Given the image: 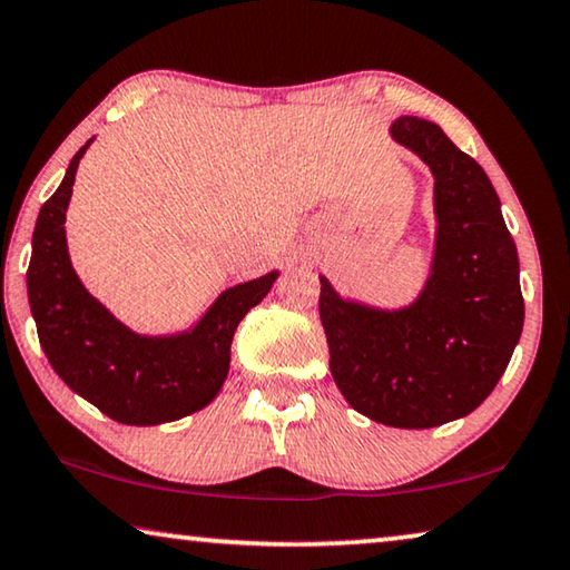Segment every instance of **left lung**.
I'll return each mask as SVG.
<instances>
[{
    "instance_id": "left-lung-1",
    "label": "left lung",
    "mask_w": 570,
    "mask_h": 570,
    "mask_svg": "<svg viewBox=\"0 0 570 570\" xmlns=\"http://www.w3.org/2000/svg\"><path fill=\"white\" fill-rule=\"evenodd\" d=\"M393 139L436 177V258L421 299L403 312L342 302L320 278V317L340 393L367 419L431 429L472 413L518 345L525 302L500 197L476 161L436 124L401 116Z\"/></svg>"
}]
</instances>
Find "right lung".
I'll list each match as a JSON object with an SVG mask.
<instances>
[{"mask_svg":"<svg viewBox=\"0 0 570 570\" xmlns=\"http://www.w3.org/2000/svg\"><path fill=\"white\" fill-rule=\"evenodd\" d=\"M80 147L60 187L40 207L27 268V296L40 345L70 391L108 419L155 426L200 411L228 375L240 320L271 292L276 271L220 294L193 332L139 337L116 322L78 282L66 246V207L73 193Z\"/></svg>","mask_w":570,"mask_h":570,"instance_id":"add662e5","label":"right lung"}]
</instances>
